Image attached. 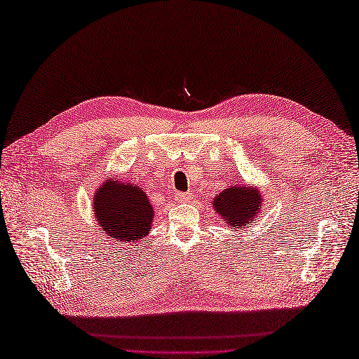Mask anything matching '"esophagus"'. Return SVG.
Returning <instances> with one entry per match:
<instances>
[{"instance_id": "34e87169", "label": "esophagus", "mask_w": 359, "mask_h": 359, "mask_svg": "<svg viewBox=\"0 0 359 359\" xmlns=\"http://www.w3.org/2000/svg\"><path fill=\"white\" fill-rule=\"evenodd\" d=\"M174 199L179 201V202H187V201L191 199V193H180V191H177V193H174Z\"/></svg>"}]
</instances>
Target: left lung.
Wrapping results in <instances>:
<instances>
[{
	"label": "left lung",
	"mask_w": 359,
	"mask_h": 359,
	"mask_svg": "<svg viewBox=\"0 0 359 359\" xmlns=\"http://www.w3.org/2000/svg\"><path fill=\"white\" fill-rule=\"evenodd\" d=\"M212 207L231 230H242L261 215L262 197L256 189L238 184L216 196Z\"/></svg>",
	"instance_id": "1"
}]
</instances>
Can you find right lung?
Instances as JSON below:
<instances>
[{"label": "right lung", "instance_id": "add662e5", "mask_svg": "<svg viewBox=\"0 0 359 359\" xmlns=\"http://www.w3.org/2000/svg\"><path fill=\"white\" fill-rule=\"evenodd\" d=\"M94 215L114 242H135L147 236L154 210L143 189L129 182L109 179L94 194Z\"/></svg>", "mask_w": 359, "mask_h": 359}]
</instances>
